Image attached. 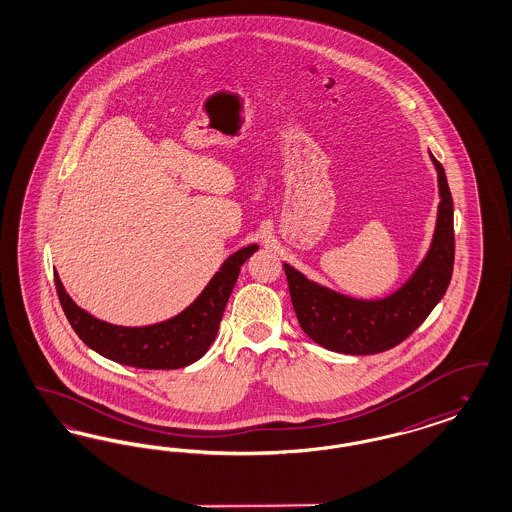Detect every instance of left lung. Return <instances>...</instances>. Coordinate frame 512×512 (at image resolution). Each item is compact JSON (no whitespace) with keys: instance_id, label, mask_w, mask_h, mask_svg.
<instances>
[{"instance_id":"8db88e82","label":"left lung","mask_w":512,"mask_h":512,"mask_svg":"<svg viewBox=\"0 0 512 512\" xmlns=\"http://www.w3.org/2000/svg\"><path fill=\"white\" fill-rule=\"evenodd\" d=\"M439 181L437 223L412 276L382 299H355L308 280L283 263L300 329L325 350L348 355L386 352L412 335L444 297L454 270V202L441 162L429 151Z\"/></svg>"}]
</instances>
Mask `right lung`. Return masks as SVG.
I'll use <instances>...</instances> for the list:
<instances>
[{"mask_svg": "<svg viewBox=\"0 0 512 512\" xmlns=\"http://www.w3.org/2000/svg\"><path fill=\"white\" fill-rule=\"evenodd\" d=\"M257 249V244H249L234 251L183 312L143 327H123L94 318L66 293L58 272H54V283L66 318L90 350L126 367L174 371L193 365L210 350L230 293L238 280L240 266Z\"/></svg>", "mask_w": 512, "mask_h": 512, "instance_id": "1", "label": "right lung"}]
</instances>
